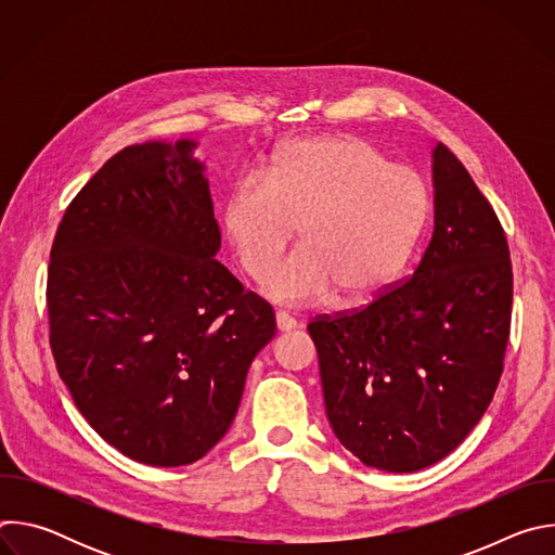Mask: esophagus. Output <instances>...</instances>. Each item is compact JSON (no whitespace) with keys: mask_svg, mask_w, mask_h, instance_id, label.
<instances>
[{"mask_svg":"<svg viewBox=\"0 0 555 555\" xmlns=\"http://www.w3.org/2000/svg\"><path fill=\"white\" fill-rule=\"evenodd\" d=\"M296 327H298V323L292 319V315H289L287 311H276V330H279L281 334L292 332V330H296Z\"/></svg>","mask_w":555,"mask_h":555,"instance_id":"34e87169","label":"esophagus"}]
</instances>
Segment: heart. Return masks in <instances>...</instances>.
<instances>
[{
	"mask_svg": "<svg viewBox=\"0 0 555 555\" xmlns=\"http://www.w3.org/2000/svg\"><path fill=\"white\" fill-rule=\"evenodd\" d=\"M430 215L420 173L373 142L327 135L287 144L266 182L244 178L221 202V225L242 268L259 279L293 238L304 246L263 276L281 302H360L402 274Z\"/></svg>",
	"mask_w": 555,
	"mask_h": 555,
	"instance_id": "heart-1",
	"label": "heart"
}]
</instances>
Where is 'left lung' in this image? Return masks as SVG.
I'll return each instance as SVG.
<instances>
[{"instance_id": "1", "label": "left lung", "mask_w": 555, "mask_h": 555, "mask_svg": "<svg viewBox=\"0 0 555 555\" xmlns=\"http://www.w3.org/2000/svg\"><path fill=\"white\" fill-rule=\"evenodd\" d=\"M435 228L413 276L371 305L315 319L327 420L364 465L417 472L488 411L512 321L503 225L456 155L433 149Z\"/></svg>"}]
</instances>
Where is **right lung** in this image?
<instances>
[{"label":"right lung","mask_w":555,"mask_h":555,"mask_svg":"<svg viewBox=\"0 0 555 555\" xmlns=\"http://www.w3.org/2000/svg\"><path fill=\"white\" fill-rule=\"evenodd\" d=\"M195 140L118 151L67 206L48 268L50 345L90 426L160 467L230 428L272 305L215 255L221 234Z\"/></svg>","instance_id":"1"}]
</instances>
